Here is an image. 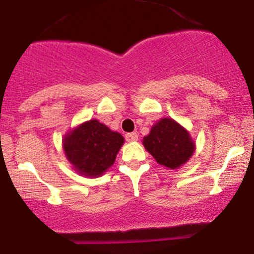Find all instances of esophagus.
<instances>
[{
    "instance_id": "34e87169",
    "label": "esophagus",
    "mask_w": 254,
    "mask_h": 254,
    "mask_svg": "<svg viewBox=\"0 0 254 254\" xmlns=\"http://www.w3.org/2000/svg\"><path fill=\"white\" fill-rule=\"evenodd\" d=\"M137 138H138V135H137L136 132H130V133H127V135H125V139L129 142L137 141Z\"/></svg>"
}]
</instances>
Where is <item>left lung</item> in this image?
I'll use <instances>...</instances> for the list:
<instances>
[{"instance_id":"left-lung-1","label":"left lung","mask_w":254,"mask_h":254,"mask_svg":"<svg viewBox=\"0 0 254 254\" xmlns=\"http://www.w3.org/2000/svg\"><path fill=\"white\" fill-rule=\"evenodd\" d=\"M143 144L160 165L174 170L192 156L194 144L189 132L171 118H164L151 127Z\"/></svg>"}]
</instances>
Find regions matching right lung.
<instances>
[{"label":"right lung","instance_id":"1","mask_svg":"<svg viewBox=\"0 0 254 254\" xmlns=\"http://www.w3.org/2000/svg\"><path fill=\"white\" fill-rule=\"evenodd\" d=\"M123 143L121 133L93 119L68 133L63 145L66 157L77 172L83 176L99 177L113 165Z\"/></svg>","mask_w":254,"mask_h":254}]
</instances>
